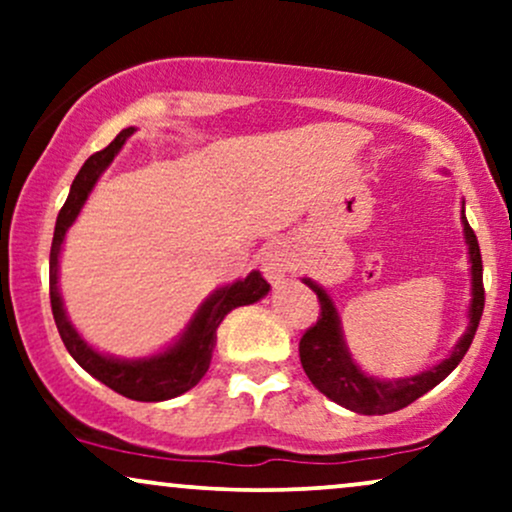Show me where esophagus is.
Wrapping results in <instances>:
<instances>
[{
    "instance_id": "34e87169",
    "label": "esophagus",
    "mask_w": 512,
    "mask_h": 512,
    "mask_svg": "<svg viewBox=\"0 0 512 512\" xmlns=\"http://www.w3.org/2000/svg\"><path fill=\"white\" fill-rule=\"evenodd\" d=\"M291 264H293V252L286 240H272V243L264 245L260 252L262 274L267 276L269 281H274V284H279V281L284 279L286 272L291 269Z\"/></svg>"
}]
</instances>
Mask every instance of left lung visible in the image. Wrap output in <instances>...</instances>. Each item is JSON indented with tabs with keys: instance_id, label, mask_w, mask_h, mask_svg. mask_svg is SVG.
<instances>
[{
	"instance_id": "1",
	"label": "left lung",
	"mask_w": 512,
	"mask_h": 512,
	"mask_svg": "<svg viewBox=\"0 0 512 512\" xmlns=\"http://www.w3.org/2000/svg\"><path fill=\"white\" fill-rule=\"evenodd\" d=\"M462 226H464V240H467L469 245V262H472V305H469V327L445 361H440L438 366H433L431 370H424V373L411 375V378L378 380L373 378V375L361 373V368L356 366L354 358L349 354V349H346L342 322H339L337 308L332 305L330 296H327L325 289L317 286L315 281L303 279V284H308L310 289L317 293V301H320V315H317L315 325L310 327V330H305V334L301 337L298 354H301L305 375H308L310 383H313L322 395L330 397L332 402L342 404L346 409L356 411V414H368V416L390 414V411L409 407L411 402H416V399L426 395L428 390H433L438 383H443L452 370L457 368V363H460L464 354H467L474 334H477L481 313H484V279H481L484 264H481L479 243L464 214H462Z\"/></svg>"
}]
</instances>
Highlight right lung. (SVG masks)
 <instances>
[{"instance_id": "1", "label": "right lung", "mask_w": 512, "mask_h": 512, "mask_svg": "<svg viewBox=\"0 0 512 512\" xmlns=\"http://www.w3.org/2000/svg\"><path fill=\"white\" fill-rule=\"evenodd\" d=\"M129 134H134V127L122 129L105 149L96 151L88 158L76 173L67 202L57 214L55 236H52L50 248V305L64 346L88 375L101 380L103 385H108L110 390H115L122 397L137 399V402H163V399H173L182 392L192 390L204 378V373L209 370L211 354H214L216 330H219L223 317L231 313L233 308L257 303L262 296H267L269 284L262 279L260 272H250L236 284H228L214 291L192 317L178 342L168 346L163 354L149 358L125 361V358L103 356L79 337V332L74 330L67 313H64L60 289H57V264H60L62 240L76 216H79L88 195H91L96 180L113 163V158L122 149V144L127 142Z\"/></svg>"}]
</instances>
